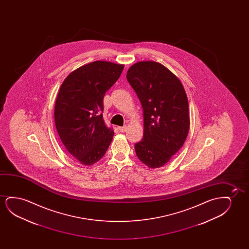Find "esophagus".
<instances>
[{
  "label": "esophagus",
  "mask_w": 249,
  "mask_h": 249,
  "mask_svg": "<svg viewBox=\"0 0 249 249\" xmlns=\"http://www.w3.org/2000/svg\"><path fill=\"white\" fill-rule=\"evenodd\" d=\"M118 130H119L120 132H122V133H124V132H126V126H119V127H118Z\"/></svg>",
  "instance_id": "obj_1"
}]
</instances>
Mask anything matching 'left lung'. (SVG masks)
<instances>
[{
	"mask_svg": "<svg viewBox=\"0 0 249 249\" xmlns=\"http://www.w3.org/2000/svg\"><path fill=\"white\" fill-rule=\"evenodd\" d=\"M126 79L143 110V136L135 143L138 158L150 168L164 166L187 138L190 116L187 96L179 79L160 63L132 65Z\"/></svg>",
	"mask_w": 249,
	"mask_h": 249,
	"instance_id": "8db88e82",
	"label": "left lung"
}]
</instances>
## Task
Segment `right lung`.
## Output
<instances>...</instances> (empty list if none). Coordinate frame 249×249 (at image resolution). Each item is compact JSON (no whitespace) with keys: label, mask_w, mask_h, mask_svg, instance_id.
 <instances>
[{"label":"right lung","mask_w":249,"mask_h":249,"mask_svg":"<svg viewBox=\"0 0 249 249\" xmlns=\"http://www.w3.org/2000/svg\"><path fill=\"white\" fill-rule=\"evenodd\" d=\"M123 68L111 62L89 63L72 71L58 91L55 126L66 150L82 165L99 161L112 141L114 131L103 119V100Z\"/></svg>","instance_id":"add662e5"}]
</instances>
